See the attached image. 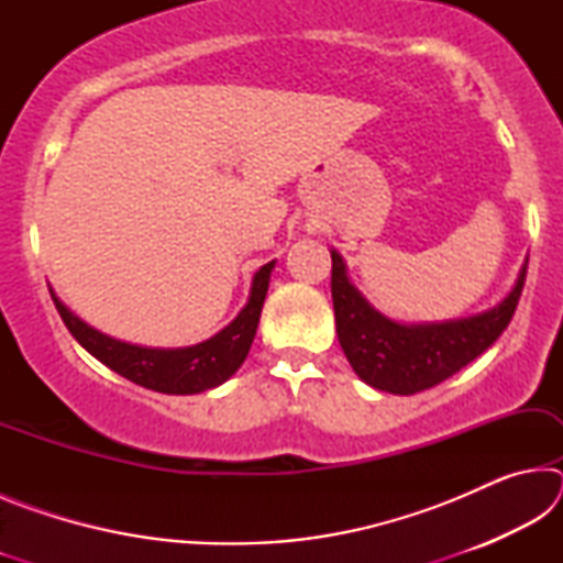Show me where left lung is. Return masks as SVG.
<instances>
[{"mask_svg":"<svg viewBox=\"0 0 563 563\" xmlns=\"http://www.w3.org/2000/svg\"><path fill=\"white\" fill-rule=\"evenodd\" d=\"M332 308L340 347L360 379L383 393L415 395L444 383L464 365L492 347L514 318L527 263L514 290L497 308L482 316L437 322V325H399L362 298L347 280L345 263L332 251Z\"/></svg>","mask_w":563,"mask_h":563,"instance_id":"1","label":"left lung"}]
</instances>
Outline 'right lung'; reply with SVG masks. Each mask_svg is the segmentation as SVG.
Instances as JSON below:
<instances>
[{
  "mask_svg": "<svg viewBox=\"0 0 563 563\" xmlns=\"http://www.w3.org/2000/svg\"><path fill=\"white\" fill-rule=\"evenodd\" d=\"M273 265L275 263L263 265L255 273L251 298H247V305L238 312V318L231 325L223 328L211 340L201 342V345L178 350L139 347L101 335L99 330L89 328L87 322L69 312V308H64V302L52 290L49 292L66 330L71 332L84 350L91 352L93 357L111 367L113 373H119L121 377H126L141 387L156 389V393L196 395L203 393V389L223 385L243 365L247 350L253 345L255 330H258Z\"/></svg>",
  "mask_w": 563,
  "mask_h": 563,
  "instance_id": "right-lung-1",
  "label": "right lung"
}]
</instances>
